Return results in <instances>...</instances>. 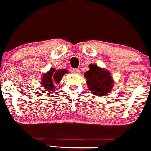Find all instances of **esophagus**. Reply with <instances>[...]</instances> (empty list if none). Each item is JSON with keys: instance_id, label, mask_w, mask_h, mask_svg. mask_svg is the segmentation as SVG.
<instances>
[{"instance_id": "1", "label": "esophagus", "mask_w": 151, "mask_h": 151, "mask_svg": "<svg viewBox=\"0 0 151 151\" xmlns=\"http://www.w3.org/2000/svg\"><path fill=\"white\" fill-rule=\"evenodd\" d=\"M72 72H73V73H76V74H78V73H80V70L79 69L76 68V69H73Z\"/></svg>"}]
</instances>
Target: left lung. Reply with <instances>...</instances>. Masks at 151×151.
Here are the masks:
<instances>
[{"label": "left lung", "instance_id": "left-lung-1", "mask_svg": "<svg viewBox=\"0 0 151 151\" xmlns=\"http://www.w3.org/2000/svg\"><path fill=\"white\" fill-rule=\"evenodd\" d=\"M90 70L84 73L89 90L98 96L107 95L114 85L113 76L109 70L98 67L96 64H90Z\"/></svg>", "mask_w": 151, "mask_h": 151}]
</instances>
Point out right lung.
I'll use <instances>...</instances> for the list:
<instances>
[{"instance_id":"obj_1","label":"right lung","mask_w":151,"mask_h":151,"mask_svg":"<svg viewBox=\"0 0 151 151\" xmlns=\"http://www.w3.org/2000/svg\"><path fill=\"white\" fill-rule=\"evenodd\" d=\"M66 73H68V71L66 69L64 70H55V68H51L47 73L42 75L41 78V84L44 90L50 93L52 90L55 89V84H59L63 78V76Z\"/></svg>"}]
</instances>
